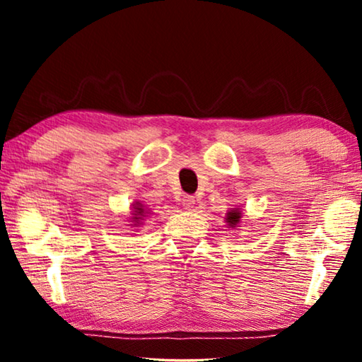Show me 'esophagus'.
I'll return each mask as SVG.
<instances>
[{
    "label": "esophagus",
    "instance_id": "obj_1",
    "mask_svg": "<svg viewBox=\"0 0 362 362\" xmlns=\"http://www.w3.org/2000/svg\"><path fill=\"white\" fill-rule=\"evenodd\" d=\"M182 204H183V207H185V209H189V207H193V204H194V198H193V196H189V194H185L182 198Z\"/></svg>",
    "mask_w": 362,
    "mask_h": 362
}]
</instances>
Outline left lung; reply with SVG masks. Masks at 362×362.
Returning <instances> with one entry per match:
<instances>
[{
	"instance_id": "obj_1",
	"label": "left lung",
	"mask_w": 362,
	"mask_h": 362,
	"mask_svg": "<svg viewBox=\"0 0 362 362\" xmlns=\"http://www.w3.org/2000/svg\"><path fill=\"white\" fill-rule=\"evenodd\" d=\"M240 218H241V212L231 211L228 212V216H226V222L230 223V226H235L238 222H240Z\"/></svg>"
}]
</instances>
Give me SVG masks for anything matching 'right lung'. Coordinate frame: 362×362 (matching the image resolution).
Returning a JSON list of instances; mask_svg holds the SVG:
<instances>
[{
	"label": "right lung",
	"instance_id": "right-lung-1",
	"mask_svg": "<svg viewBox=\"0 0 362 362\" xmlns=\"http://www.w3.org/2000/svg\"><path fill=\"white\" fill-rule=\"evenodd\" d=\"M137 209H139V214H140V212H142V209H140V207H137ZM136 218H137V217H136Z\"/></svg>",
	"mask_w": 362,
	"mask_h": 362
}]
</instances>
